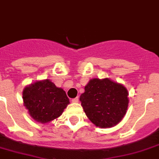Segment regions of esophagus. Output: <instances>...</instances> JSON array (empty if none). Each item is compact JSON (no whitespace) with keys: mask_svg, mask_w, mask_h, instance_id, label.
I'll use <instances>...</instances> for the list:
<instances>
[{"mask_svg":"<svg viewBox=\"0 0 159 159\" xmlns=\"http://www.w3.org/2000/svg\"><path fill=\"white\" fill-rule=\"evenodd\" d=\"M71 101H72L73 103H77V102L79 101V99H78V97H76V98H74V99H72V100H71Z\"/></svg>","mask_w":159,"mask_h":159,"instance_id":"34e87169","label":"esophagus"}]
</instances>
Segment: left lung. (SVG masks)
Returning <instances> with one entry per match:
<instances>
[{"mask_svg":"<svg viewBox=\"0 0 159 159\" xmlns=\"http://www.w3.org/2000/svg\"><path fill=\"white\" fill-rule=\"evenodd\" d=\"M80 101L89 119L97 127L117 125L126 114L129 93L125 87L109 78H93L87 84Z\"/></svg>","mask_w":159,"mask_h":159,"instance_id":"1","label":"left lung"}]
</instances>
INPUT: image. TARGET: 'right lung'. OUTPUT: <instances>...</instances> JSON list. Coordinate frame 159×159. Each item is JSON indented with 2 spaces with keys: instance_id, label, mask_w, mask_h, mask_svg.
Here are the masks:
<instances>
[{
  "instance_id": "right-lung-1",
  "label": "right lung",
  "mask_w": 159,
  "mask_h": 159,
  "mask_svg": "<svg viewBox=\"0 0 159 159\" xmlns=\"http://www.w3.org/2000/svg\"><path fill=\"white\" fill-rule=\"evenodd\" d=\"M23 100L30 117L42 123L58 118L70 104L66 92L49 79L37 81L25 87Z\"/></svg>"
}]
</instances>
